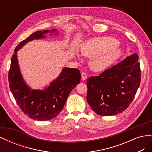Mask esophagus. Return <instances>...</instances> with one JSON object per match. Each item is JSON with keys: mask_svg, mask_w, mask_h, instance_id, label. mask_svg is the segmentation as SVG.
<instances>
[{"mask_svg": "<svg viewBox=\"0 0 152 152\" xmlns=\"http://www.w3.org/2000/svg\"><path fill=\"white\" fill-rule=\"evenodd\" d=\"M81 76H82V79H83V80H86L87 79V74H86L85 72H82L81 73Z\"/></svg>", "mask_w": 152, "mask_h": 152, "instance_id": "obj_1", "label": "esophagus"}]
</instances>
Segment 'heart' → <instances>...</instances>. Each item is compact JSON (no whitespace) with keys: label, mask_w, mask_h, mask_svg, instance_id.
Here are the masks:
<instances>
[{"label":"heart","mask_w":152,"mask_h":152,"mask_svg":"<svg viewBox=\"0 0 152 152\" xmlns=\"http://www.w3.org/2000/svg\"><path fill=\"white\" fill-rule=\"evenodd\" d=\"M118 41L110 37L93 38L82 45L80 51L85 56L92 57L91 66L94 70L107 68L121 56Z\"/></svg>","instance_id":"obj_1"}]
</instances>
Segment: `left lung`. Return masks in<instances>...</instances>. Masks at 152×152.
<instances>
[{
    "label": "left lung",
    "mask_w": 152,
    "mask_h": 152,
    "mask_svg": "<svg viewBox=\"0 0 152 152\" xmlns=\"http://www.w3.org/2000/svg\"><path fill=\"white\" fill-rule=\"evenodd\" d=\"M138 56L134 53L87 80V101L99 115L110 116L126 110L134 99L141 82Z\"/></svg>",
    "instance_id": "1"
}]
</instances>
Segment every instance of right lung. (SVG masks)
<instances>
[{
  "label": "right lung",
  "instance_id": "add662e5",
  "mask_svg": "<svg viewBox=\"0 0 152 152\" xmlns=\"http://www.w3.org/2000/svg\"><path fill=\"white\" fill-rule=\"evenodd\" d=\"M55 31L53 29L50 33ZM49 32V30L35 31L17 45L8 73L9 85L18 105L27 116L40 121L53 119L61 112L70 92L80 83L81 77L79 69L64 68L45 90H31L25 84L18 66L17 51L29 41L44 38Z\"/></svg>",
  "mask_w": 152,
  "mask_h": 152
}]
</instances>
